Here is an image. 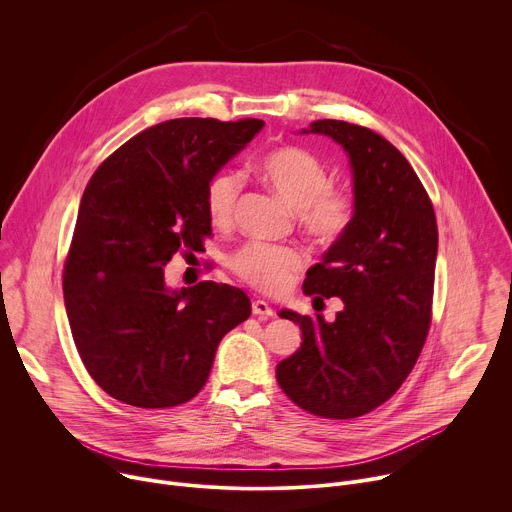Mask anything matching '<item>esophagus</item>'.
<instances>
[{"instance_id":"obj_1","label":"esophagus","mask_w":512,"mask_h":512,"mask_svg":"<svg viewBox=\"0 0 512 512\" xmlns=\"http://www.w3.org/2000/svg\"><path fill=\"white\" fill-rule=\"evenodd\" d=\"M251 310H253L255 316H263V318L273 316V308H271L267 302H263V300H253Z\"/></svg>"}]
</instances>
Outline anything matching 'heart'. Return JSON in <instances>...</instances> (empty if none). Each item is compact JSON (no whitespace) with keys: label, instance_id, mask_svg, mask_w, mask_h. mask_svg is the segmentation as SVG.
Returning <instances> with one entry per match:
<instances>
[{"label":"heart","instance_id":"b5f03b06","mask_svg":"<svg viewBox=\"0 0 512 512\" xmlns=\"http://www.w3.org/2000/svg\"><path fill=\"white\" fill-rule=\"evenodd\" d=\"M263 182L291 208L298 210L302 229L318 243L338 241L352 223L354 202L346 190L330 186V172L320 158L304 148H277L259 162ZM241 194L237 172L216 174L206 188V210L214 225H229ZM231 265L235 273L265 294H281L304 265L296 247L249 243Z\"/></svg>","mask_w":512,"mask_h":512}]
</instances>
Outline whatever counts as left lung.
I'll list each match as a JSON object with an SVG mask.
<instances>
[{
    "label": "left lung",
    "mask_w": 512,
    "mask_h": 512,
    "mask_svg": "<svg viewBox=\"0 0 512 512\" xmlns=\"http://www.w3.org/2000/svg\"><path fill=\"white\" fill-rule=\"evenodd\" d=\"M302 133L336 141L352 174V223L304 281L314 300L340 298L344 306L334 322L279 312L300 324L302 344L277 364L275 377L298 407L350 419L385 403L423 348L437 225L423 184L385 137L336 119L314 121Z\"/></svg>",
    "instance_id": "8db88e82"
}]
</instances>
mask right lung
Segmentation results:
<instances>
[{"mask_svg": "<svg viewBox=\"0 0 512 512\" xmlns=\"http://www.w3.org/2000/svg\"><path fill=\"white\" fill-rule=\"evenodd\" d=\"M261 119L184 117L145 129L89 180L64 265V308L95 383L133 407L190 401L218 342L251 316L239 287L174 289L164 267L210 235L206 188L263 129Z\"/></svg>", "mask_w": 512, "mask_h": 512, "instance_id": "right-lung-1", "label": "right lung"}]
</instances>
